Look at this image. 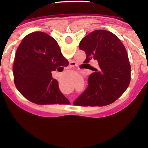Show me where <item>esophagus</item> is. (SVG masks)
Instances as JSON below:
<instances>
[{"instance_id": "obj_1", "label": "esophagus", "mask_w": 148, "mask_h": 148, "mask_svg": "<svg viewBox=\"0 0 148 148\" xmlns=\"http://www.w3.org/2000/svg\"><path fill=\"white\" fill-rule=\"evenodd\" d=\"M75 66V62H70L69 65V68H72Z\"/></svg>"}]
</instances>
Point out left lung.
<instances>
[{
    "label": "left lung",
    "instance_id": "8db88e82",
    "mask_svg": "<svg viewBox=\"0 0 148 148\" xmlns=\"http://www.w3.org/2000/svg\"><path fill=\"white\" fill-rule=\"evenodd\" d=\"M80 50L86 53L84 62L94 71L88 86L74 101L75 106H106L116 101L128 88L131 65L124 45L117 36L106 30H95L81 40ZM97 60L94 68L88 63Z\"/></svg>",
    "mask_w": 148,
    "mask_h": 148
}]
</instances>
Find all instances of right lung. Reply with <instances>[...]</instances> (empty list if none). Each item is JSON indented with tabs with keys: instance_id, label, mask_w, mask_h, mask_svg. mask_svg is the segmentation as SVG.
Returning <instances> with one entry per match:
<instances>
[{
	"instance_id": "add662e5",
	"label": "right lung",
	"mask_w": 148,
	"mask_h": 148,
	"mask_svg": "<svg viewBox=\"0 0 148 148\" xmlns=\"http://www.w3.org/2000/svg\"><path fill=\"white\" fill-rule=\"evenodd\" d=\"M68 65V60L53 38L44 32H33L23 38L16 52L15 85L32 102L68 104L69 101L60 92L57 80L52 78L51 73L59 66Z\"/></svg>"
}]
</instances>
